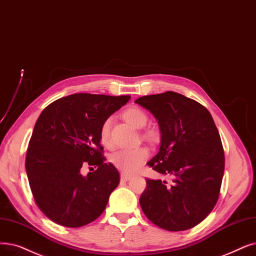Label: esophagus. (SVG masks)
<instances>
[{
	"instance_id": "1",
	"label": "esophagus",
	"mask_w": 256,
	"mask_h": 256,
	"mask_svg": "<svg viewBox=\"0 0 256 256\" xmlns=\"http://www.w3.org/2000/svg\"><path fill=\"white\" fill-rule=\"evenodd\" d=\"M120 178H121V180L122 181H130V179H132V176H130V174H120Z\"/></svg>"
}]
</instances>
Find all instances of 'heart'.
<instances>
[{
  "mask_svg": "<svg viewBox=\"0 0 256 256\" xmlns=\"http://www.w3.org/2000/svg\"><path fill=\"white\" fill-rule=\"evenodd\" d=\"M124 119L130 124L132 126L137 128H142L146 126L148 122V115L143 110L137 106H132L124 110ZM110 118L104 120L100 128V140L104 146L110 148ZM150 136H154V132H148ZM150 157V150L148 148H138L134 150H120L115 152L110 156V161L116 168L124 174H134L136 172L142 164L148 160Z\"/></svg>",
  "mask_w": 256,
  "mask_h": 256,
  "instance_id": "b5f03b06",
  "label": "heart"
}]
</instances>
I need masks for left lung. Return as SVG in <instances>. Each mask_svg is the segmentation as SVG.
I'll return each mask as SVG.
<instances>
[{"instance_id": "1", "label": "left lung", "mask_w": 256, "mask_h": 256, "mask_svg": "<svg viewBox=\"0 0 256 256\" xmlns=\"http://www.w3.org/2000/svg\"><path fill=\"white\" fill-rule=\"evenodd\" d=\"M135 102L148 110L160 128V150L148 165L174 182L146 179L139 198L142 211L162 229H190L216 206L224 176V150L212 116L201 104L172 91Z\"/></svg>"}]
</instances>
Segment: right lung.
<instances>
[{
	"mask_svg": "<svg viewBox=\"0 0 256 256\" xmlns=\"http://www.w3.org/2000/svg\"><path fill=\"white\" fill-rule=\"evenodd\" d=\"M130 96L78 93L44 108L32 132L26 172L38 207L58 225L76 228L95 220L106 207L120 176L106 164L100 128ZM84 166L96 170L82 176Z\"/></svg>",
	"mask_w": 256,
	"mask_h": 256,
	"instance_id": "right-lung-1",
	"label": "right lung"
}]
</instances>
